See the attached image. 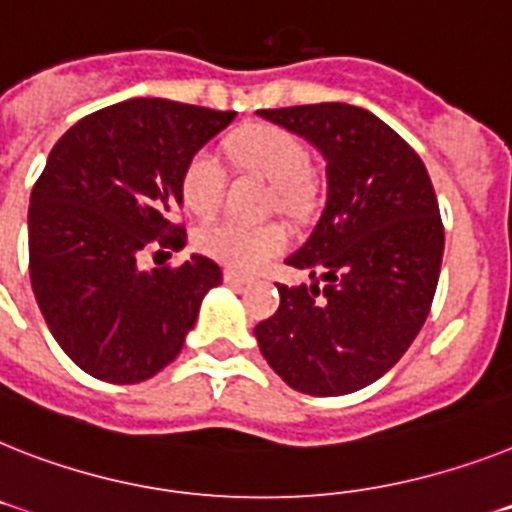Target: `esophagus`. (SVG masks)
Segmentation results:
<instances>
[{"label": "esophagus", "mask_w": 512, "mask_h": 512, "mask_svg": "<svg viewBox=\"0 0 512 512\" xmlns=\"http://www.w3.org/2000/svg\"><path fill=\"white\" fill-rule=\"evenodd\" d=\"M223 281L231 283V286H244V283H252V276H244V273H239V270L226 268L223 270Z\"/></svg>", "instance_id": "esophagus-1"}]
</instances>
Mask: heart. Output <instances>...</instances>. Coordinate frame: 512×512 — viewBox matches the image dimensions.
<instances>
[{"label":"heart","instance_id":"heart-1","mask_svg":"<svg viewBox=\"0 0 512 512\" xmlns=\"http://www.w3.org/2000/svg\"><path fill=\"white\" fill-rule=\"evenodd\" d=\"M229 153L236 166L273 182L278 208L286 213H302L315 195V176L309 171V150L302 137L278 124H252L229 140ZM226 166L210 148L195 150L179 176V192L184 205L208 216L226 195ZM200 252L239 270L263 268L281 255L289 234L281 223H244L236 218H216L195 231Z\"/></svg>","mask_w":512,"mask_h":512}]
</instances>
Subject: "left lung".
I'll return each mask as SVG.
<instances>
[{"label": "left lung", "instance_id": "left-lung-1", "mask_svg": "<svg viewBox=\"0 0 512 512\" xmlns=\"http://www.w3.org/2000/svg\"><path fill=\"white\" fill-rule=\"evenodd\" d=\"M257 114L320 150L328 200L286 260L315 283H278V312L255 338L299 393H354L406 354L429 315L445 249L435 190L416 150L372 111L309 103Z\"/></svg>", "mask_w": 512, "mask_h": 512}]
</instances>
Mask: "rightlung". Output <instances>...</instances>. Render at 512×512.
<instances>
[{
	"mask_svg": "<svg viewBox=\"0 0 512 512\" xmlns=\"http://www.w3.org/2000/svg\"><path fill=\"white\" fill-rule=\"evenodd\" d=\"M236 111L130 98L83 117L51 148L28 208L30 286L51 336L96 380L132 385L179 356L221 268L192 255L140 268L153 249H182L184 163ZM171 255V252H169Z\"/></svg>",
	"mask_w": 512,
	"mask_h": 512,
	"instance_id": "1",
	"label": "right lung"
}]
</instances>
